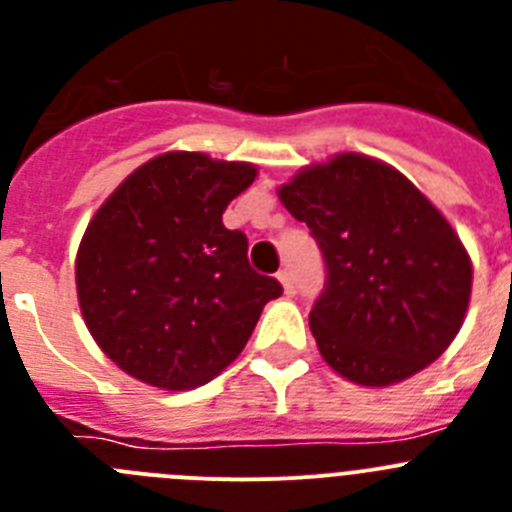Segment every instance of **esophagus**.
Listing matches in <instances>:
<instances>
[{
    "label": "esophagus",
    "instance_id": "34e87169",
    "mask_svg": "<svg viewBox=\"0 0 512 512\" xmlns=\"http://www.w3.org/2000/svg\"><path fill=\"white\" fill-rule=\"evenodd\" d=\"M277 279H279V282H282L284 295H295V279H292V271L282 269V271H279V274H277Z\"/></svg>",
    "mask_w": 512,
    "mask_h": 512
}]
</instances>
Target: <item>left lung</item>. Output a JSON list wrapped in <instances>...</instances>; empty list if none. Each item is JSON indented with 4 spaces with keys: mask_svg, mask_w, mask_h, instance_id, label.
<instances>
[{
    "mask_svg": "<svg viewBox=\"0 0 512 512\" xmlns=\"http://www.w3.org/2000/svg\"><path fill=\"white\" fill-rule=\"evenodd\" d=\"M325 259L310 330L333 372L387 387L436 361L459 333L472 261L449 220L408 176L338 153L279 187Z\"/></svg>",
    "mask_w": 512,
    "mask_h": 512,
    "instance_id": "1",
    "label": "left lung"
}]
</instances>
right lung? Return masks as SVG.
I'll list each match as a JSON object with an SVG mask.
<instances>
[{
    "instance_id": "add662e5",
    "label": "right lung",
    "mask_w": 512,
    "mask_h": 512,
    "mask_svg": "<svg viewBox=\"0 0 512 512\" xmlns=\"http://www.w3.org/2000/svg\"><path fill=\"white\" fill-rule=\"evenodd\" d=\"M253 179V164L169 151L94 212L76 253V295L122 372L171 392L207 384L282 295L277 279L251 269L246 235L223 225Z\"/></svg>"
}]
</instances>
